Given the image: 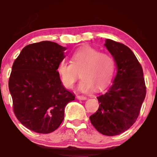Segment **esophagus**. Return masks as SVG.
<instances>
[{
    "label": "esophagus",
    "instance_id": "34e87169",
    "mask_svg": "<svg viewBox=\"0 0 157 157\" xmlns=\"http://www.w3.org/2000/svg\"><path fill=\"white\" fill-rule=\"evenodd\" d=\"M77 98L78 99V100H86V97L82 96V95H78V96H77Z\"/></svg>",
    "mask_w": 157,
    "mask_h": 157
}]
</instances>
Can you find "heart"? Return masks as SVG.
Returning a JSON list of instances; mask_svg holds the SVG:
<instances>
[{
  "label": "heart",
  "mask_w": 157,
  "mask_h": 157,
  "mask_svg": "<svg viewBox=\"0 0 157 157\" xmlns=\"http://www.w3.org/2000/svg\"><path fill=\"white\" fill-rule=\"evenodd\" d=\"M115 70L114 60L111 56L91 46L77 49L71 57V63L60 61L57 72L62 83L71 89L77 80L79 73L82 77L79 89L82 92H91L95 88L102 90L111 82Z\"/></svg>",
  "instance_id": "heart-1"
}]
</instances>
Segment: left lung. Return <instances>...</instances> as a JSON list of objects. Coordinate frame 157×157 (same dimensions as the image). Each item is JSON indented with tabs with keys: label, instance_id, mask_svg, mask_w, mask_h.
<instances>
[{
	"label": "left lung",
	"instance_id": "left-lung-1",
	"mask_svg": "<svg viewBox=\"0 0 157 157\" xmlns=\"http://www.w3.org/2000/svg\"><path fill=\"white\" fill-rule=\"evenodd\" d=\"M105 46L114 59L117 73L110 89L97 97L100 105L89 119L102 134L116 136L136 122L146 86L141 65L130 48L110 39L106 40Z\"/></svg>",
	"mask_w": 157,
	"mask_h": 157
}]
</instances>
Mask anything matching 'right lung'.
Wrapping results in <instances>:
<instances>
[{"instance_id": "obj_1", "label": "right lung", "mask_w": 157, "mask_h": 157, "mask_svg": "<svg viewBox=\"0 0 157 157\" xmlns=\"http://www.w3.org/2000/svg\"><path fill=\"white\" fill-rule=\"evenodd\" d=\"M66 48L52 41L25 46L12 65L9 89L16 117L39 134L53 132L62 123L64 110L75 95L64 88L57 66Z\"/></svg>"}]
</instances>
